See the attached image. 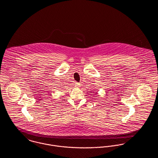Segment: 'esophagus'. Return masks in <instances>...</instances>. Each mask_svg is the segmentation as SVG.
Listing matches in <instances>:
<instances>
[{
	"mask_svg": "<svg viewBox=\"0 0 158 158\" xmlns=\"http://www.w3.org/2000/svg\"><path fill=\"white\" fill-rule=\"evenodd\" d=\"M75 85L76 87H77V88H79L81 86V84L78 82H76Z\"/></svg>",
	"mask_w": 158,
	"mask_h": 158,
	"instance_id": "1",
	"label": "esophagus"
}]
</instances>
